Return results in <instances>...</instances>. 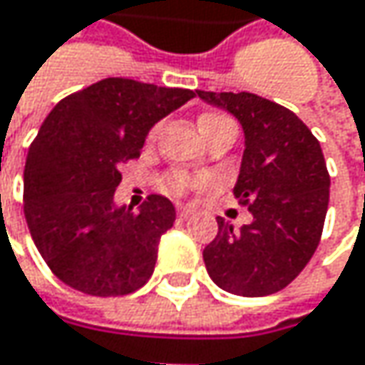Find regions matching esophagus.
I'll return each instance as SVG.
<instances>
[{
    "mask_svg": "<svg viewBox=\"0 0 365 365\" xmlns=\"http://www.w3.org/2000/svg\"><path fill=\"white\" fill-rule=\"evenodd\" d=\"M192 215H194V211L187 209V207H180V209H178V217H180V220H187V217H192Z\"/></svg>",
    "mask_w": 365,
    "mask_h": 365,
    "instance_id": "esophagus-1",
    "label": "esophagus"
}]
</instances>
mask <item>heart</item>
<instances>
[{
	"label": "heart",
	"mask_w": 365,
	"mask_h": 365,
	"mask_svg": "<svg viewBox=\"0 0 365 365\" xmlns=\"http://www.w3.org/2000/svg\"><path fill=\"white\" fill-rule=\"evenodd\" d=\"M226 122H232V120H230L228 115H224V113L207 111V113H202V115L198 118V128H200L202 135H207V133H211L213 128H217L220 124H226ZM156 133H158V128H154V130L150 133V141L156 137ZM202 183H207V180L200 178V175H190V173H185V171H171V173L165 175L163 187H165L169 194H173V196H185L187 192H192L194 187H198V185H202Z\"/></svg>",
	"instance_id": "heart-1"
}]
</instances>
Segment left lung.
Here are the masks:
<instances>
[{
	"instance_id": "obj_1",
	"label": "left lung",
	"mask_w": 365,
	"mask_h": 365,
	"mask_svg": "<svg viewBox=\"0 0 365 365\" xmlns=\"http://www.w3.org/2000/svg\"><path fill=\"white\" fill-rule=\"evenodd\" d=\"M196 95L230 111L243 126L245 152L235 196L254 215L237 230L217 217L205 247L209 277L237 296L287 287L313 257L328 213L329 175L319 141L287 108L252 93Z\"/></svg>"
}]
</instances>
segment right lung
I'll return each instance as SVG.
<instances>
[{
    "instance_id": "add662e5",
    "label": "right lung",
    "mask_w": 365,
    "mask_h": 365,
    "mask_svg": "<svg viewBox=\"0 0 365 365\" xmlns=\"http://www.w3.org/2000/svg\"><path fill=\"white\" fill-rule=\"evenodd\" d=\"M192 97L187 88L106 78L48 113L27 154L23 200L37 252L65 285L108 298L148 283L175 207L150 194L133 211L115 207L113 192L150 128Z\"/></svg>"
}]
</instances>
